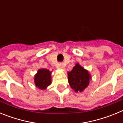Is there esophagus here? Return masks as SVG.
Here are the masks:
<instances>
[{"instance_id": "obj_1", "label": "esophagus", "mask_w": 123, "mask_h": 123, "mask_svg": "<svg viewBox=\"0 0 123 123\" xmlns=\"http://www.w3.org/2000/svg\"><path fill=\"white\" fill-rule=\"evenodd\" d=\"M58 66H59L60 68H62V69H64V65L63 63H60L58 64Z\"/></svg>"}]
</instances>
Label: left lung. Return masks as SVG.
<instances>
[{
  "mask_svg": "<svg viewBox=\"0 0 123 123\" xmlns=\"http://www.w3.org/2000/svg\"><path fill=\"white\" fill-rule=\"evenodd\" d=\"M69 84L75 92H82L89 84L92 79L89 71L77 63L70 71L67 72Z\"/></svg>",
  "mask_w": 123,
  "mask_h": 123,
  "instance_id": "left-lung-1",
  "label": "left lung"
}]
</instances>
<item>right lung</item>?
<instances>
[{"instance_id": "obj_1", "label": "right lung", "mask_w": 123, "mask_h": 123, "mask_svg": "<svg viewBox=\"0 0 123 123\" xmlns=\"http://www.w3.org/2000/svg\"><path fill=\"white\" fill-rule=\"evenodd\" d=\"M52 71L49 69L41 68L38 69L37 73L34 75V83L36 87L41 90L46 89L47 87L52 83Z\"/></svg>"}]
</instances>
